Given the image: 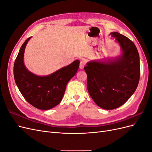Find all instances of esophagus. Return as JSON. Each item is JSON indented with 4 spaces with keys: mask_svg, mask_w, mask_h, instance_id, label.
Returning a JSON list of instances; mask_svg holds the SVG:
<instances>
[{
    "mask_svg": "<svg viewBox=\"0 0 152 152\" xmlns=\"http://www.w3.org/2000/svg\"><path fill=\"white\" fill-rule=\"evenodd\" d=\"M86 60L84 59H81L80 61V65H79V68L80 69H83L85 65H86Z\"/></svg>",
    "mask_w": 152,
    "mask_h": 152,
    "instance_id": "1",
    "label": "esophagus"
}]
</instances>
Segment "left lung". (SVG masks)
Segmentation results:
<instances>
[{
	"mask_svg": "<svg viewBox=\"0 0 152 152\" xmlns=\"http://www.w3.org/2000/svg\"><path fill=\"white\" fill-rule=\"evenodd\" d=\"M110 35L120 45L121 56L107 62L91 61L84 66L91 97L106 110L125 103L135 92L140 77V56L135 44L118 32Z\"/></svg>",
	"mask_w": 152,
	"mask_h": 152,
	"instance_id": "obj_1",
	"label": "left lung"
}]
</instances>
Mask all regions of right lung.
I'll return each mask as SVG.
<instances>
[{"label": "right lung", "instance_id": "obj_1", "mask_svg": "<svg viewBox=\"0 0 152 152\" xmlns=\"http://www.w3.org/2000/svg\"><path fill=\"white\" fill-rule=\"evenodd\" d=\"M23 44L14 64V77L20 93L28 103L40 110H49L58 105L63 97L66 84L79 67L76 60L48 76L39 77L29 72L24 65L26 45Z\"/></svg>", "mask_w": 152, "mask_h": 152}]
</instances>
